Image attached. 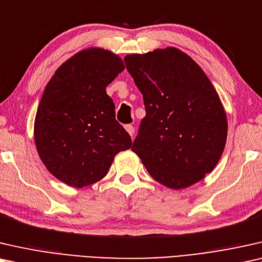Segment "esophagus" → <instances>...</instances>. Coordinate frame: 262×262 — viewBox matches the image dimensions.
I'll return each instance as SVG.
<instances>
[{
	"mask_svg": "<svg viewBox=\"0 0 262 262\" xmlns=\"http://www.w3.org/2000/svg\"><path fill=\"white\" fill-rule=\"evenodd\" d=\"M124 128H126V130L128 132V134H129L130 136L134 135L135 129H134V127L132 126V124H127V126H124Z\"/></svg>",
	"mask_w": 262,
	"mask_h": 262,
	"instance_id": "esophagus-1",
	"label": "esophagus"
}]
</instances>
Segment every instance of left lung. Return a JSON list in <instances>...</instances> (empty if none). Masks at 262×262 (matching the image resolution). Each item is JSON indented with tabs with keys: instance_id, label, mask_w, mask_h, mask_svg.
Wrapping results in <instances>:
<instances>
[{
	"instance_id": "1",
	"label": "left lung",
	"mask_w": 262,
	"mask_h": 262,
	"mask_svg": "<svg viewBox=\"0 0 262 262\" xmlns=\"http://www.w3.org/2000/svg\"><path fill=\"white\" fill-rule=\"evenodd\" d=\"M124 62L146 109L132 150L169 189L200 182L215 168L227 141V115L215 88L176 47L129 54Z\"/></svg>"
}]
</instances>
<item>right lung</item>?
Segmentation results:
<instances>
[{
	"label": "right lung",
	"mask_w": 262,
	"mask_h": 262,
	"mask_svg": "<svg viewBox=\"0 0 262 262\" xmlns=\"http://www.w3.org/2000/svg\"><path fill=\"white\" fill-rule=\"evenodd\" d=\"M123 70L119 56L94 47L66 60L47 83L34 141L46 168L66 185L79 189L98 182L116 154L132 147L105 91Z\"/></svg>",
	"instance_id": "add662e5"
}]
</instances>
